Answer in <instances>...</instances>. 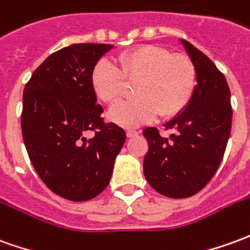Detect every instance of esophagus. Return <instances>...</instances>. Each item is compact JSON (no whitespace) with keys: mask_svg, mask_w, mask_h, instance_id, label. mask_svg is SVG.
<instances>
[{"mask_svg":"<svg viewBox=\"0 0 250 250\" xmlns=\"http://www.w3.org/2000/svg\"><path fill=\"white\" fill-rule=\"evenodd\" d=\"M125 135H127V138H134V137H137L138 132H137V131H134V130H127Z\"/></svg>","mask_w":250,"mask_h":250,"instance_id":"obj_1","label":"esophagus"}]
</instances>
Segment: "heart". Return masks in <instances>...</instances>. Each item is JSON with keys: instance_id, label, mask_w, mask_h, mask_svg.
<instances>
[{"instance_id": "obj_1", "label": "heart", "mask_w": 250, "mask_h": 250, "mask_svg": "<svg viewBox=\"0 0 250 250\" xmlns=\"http://www.w3.org/2000/svg\"><path fill=\"white\" fill-rule=\"evenodd\" d=\"M127 83H135L137 99L111 108L108 118L134 128L155 119L183 112L196 88V69L186 55H172L164 47L145 44L120 54L115 63L100 59L90 73V83L101 101L112 104L123 96Z\"/></svg>"}]
</instances>
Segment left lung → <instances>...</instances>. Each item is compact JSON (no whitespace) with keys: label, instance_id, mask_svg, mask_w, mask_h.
I'll use <instances>...</instances> for the list:
<instances>
[{"label":"left lung","instance_id":"1","mask_svg":"<svg viewBox=\"0 0 250 250\" xmlns=\"http://www.w3.org/2000/svg\"><path fill=\"white\" fill-rule=\"evenodd\" d=\"M181 44L196 69V88L183 112L165 123L174 130L169 138L147 127L149 142L143 173L150 186L164 196L189 198L212 179L222 161L230 130L231 105L226 78L207 55L187 40Z\"/></svg>","mask_w":250,"mask_h":250}]
</instances>
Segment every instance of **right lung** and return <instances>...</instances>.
Listing matches in <instances>:
<instances>
[{"instance_id": "1", "label": "right lung", "mask_w": 250, "mask_h": 250, "mask_svg": "<svg viewBox=\"0 0 250 250\" xmlns=\"http://www.w3.org/2000/svg\"><path fill=\"white\" fill-rule=\"evenodd\" d=\"M112 47H64L40 64L24 88L21 131L29 160L42 181L67 200L85 202L104 191L125 145V130L104 123L90 83L93 66ZM89 130L95 135L88 140Z\"/></svg>"}]
</instances>
